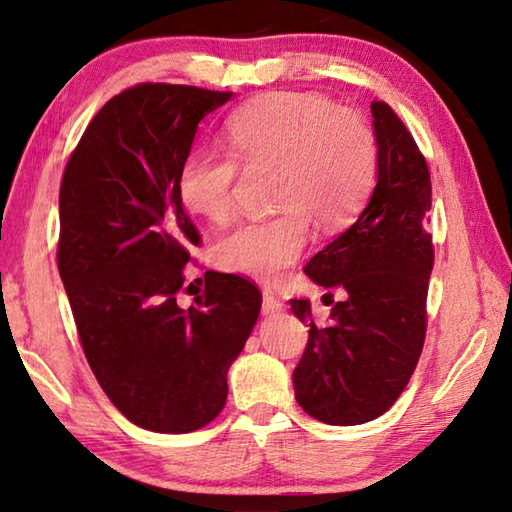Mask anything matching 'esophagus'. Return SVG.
<instances>
[{"label": "esophagus", "mask_w": 512, "mask_h": 512, "mask_svg": "<svg viewBox=\"0 0 512 512\" xmlns=\"http://www.w3.org/2000/svg\"><path fill=\"white\" fill-rule=\"evenodd\" d=\"M281 298H278L272 289H263V314L265 316H272L276 312H281Z\"/></svg>", "instance_id": "obj_1"}]
</instances>
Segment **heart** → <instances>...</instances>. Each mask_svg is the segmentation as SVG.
Returning <instances> with one entry per match:
<instances>
[{"label": "heart", "mask_w": 512, "mask_h": 512, "mask_svg": "<svg viewBox=\"0 0 512 512\" xmlns=\"http://www.w3.org/2000/svg\"><path fill=\"white\" fill-rule=\"evenodd\" d=\"M231 151L194 149L182 160V205L209 223L234 211L238 160L245 167L276 165L281 214L249 220L220 240L218 263L229 272L274 283L310 243V219L323 229L350 223L376 176V138L359 113L314 93H269L227 122Z\"/></svg>", "instance_id": "obj_1"}]
</instances>
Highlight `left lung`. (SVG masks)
Masks as SVG:
<instances>
[{"label":"left lung","instance_id":"1","mask_svg":"<svg viewBox=\"0 0 512 512\" xmlns=\"http://www.w3.org/2000/svg\"><path fill=\"white\" fill-rule=\"evenodd\" d=\"M370 109L379 151L376 187L356 223L305 265L316 285L343 289V301H332L323 323H316L310 301H289L298 321L310 327L294 370L296 401L330 426H359L390 410L426 339L435 263L426 229L430 171L399 115L385 102Z\"/></svg>","mask_w":512,"mask_h":512}]
</instances>
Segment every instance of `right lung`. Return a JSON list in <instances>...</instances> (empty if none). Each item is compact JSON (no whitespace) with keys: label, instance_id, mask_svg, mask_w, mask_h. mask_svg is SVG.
Returning a JSON list of instances; mask_svg holds the SVG:
<instances>
[{"label":"right lung","instance_id":"obj_1","mask_svg":"<svg viewBox=\"0 0 512 512\" xmlns=\"http://www.w3.org/2000/svg\"><path fill=\"white\" fill-rule=\"evenodd\" d=\"M229 98L133 86L102 106L64 169L57 269L95 379L144 430L182 435L218 417L263 303L245 278L218 272H205L196 305L178 303L200 245L178 173L200 120Z\"/></svg>","mask_w":512,"mask_h":512}]
</instances>
